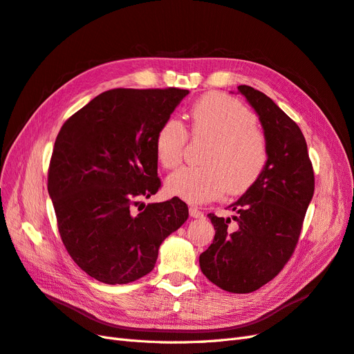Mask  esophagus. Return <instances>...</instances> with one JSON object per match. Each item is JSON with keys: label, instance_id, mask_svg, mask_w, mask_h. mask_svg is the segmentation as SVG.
Instances as JSON below:
<instances>
[{"label": "esophagus", "instance_id": "obj_1", "mask_svg": "<svg viewBox=\"0 0 354 354\" xmlns=\"http://www.w3.org/2000/svg\"><path fill=\"white\" fill-rule=\"evenodd\" d=\"M189 214L192 218H202L203 217V212L198 207H194V205L189 208Z\"/></svg>", "mask_w": 354, "mask_h": 354}]
</instances>
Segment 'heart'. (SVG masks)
Wrapping results in <instances>:
<instances>
[{
	"mask_svg": "<svg viewBox=\"0 0 354 354\" xmlns=\"http://www.w3.org/2000/svg\"><path fill=\"white\" fill-rule=\"evenodd\" d=\"M255 115L229 95L209 93L190 109V130L205 138L201 167H181L165 181L171 196L190 203L220 198L227 190L239 195L248 190L263 173L267 162V142L255 127ZM187 133L176 118H169L155 137L159 164L174 168L183 156Z\"/></svg>",
	"mask_w": 354,
	"mask_h": 354,
	"instance_id": "1",
	"label": "heart"
}]
</instances>
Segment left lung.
<instances>
[{"instance_id": "left-lung-1", "label": "left lung", "mask_w": 354, "mask_h": 354, "mask_svg": "<svg viewBox=\"0 0 354 354\" xmlns=\"http://www.w3.org/2000/svg\"><path fill=\"white\" fill-rule=\"evenodd\" d=\"M238 91L259 115L267 142L261 176L233 202L230 217H208L216 236L199 255L202 273L227 292L248 294L279 273L292 255L308 203L315 174L299 127L270 97L248 85Z\"/></svg>"}]
</instances>
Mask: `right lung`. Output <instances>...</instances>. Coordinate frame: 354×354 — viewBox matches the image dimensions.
Masks as SVG:
<instances>
[{
    "instance_id": "add662e5",
    "label": "right lung",
    "mask_w": 354,
    "mask_h": 354,
    "mask_svg": "<svg viewBox=\"0 0 354 354\" xmlns=\"http://www.w3.org/2000/svg\"><path fill=\"white\" fill-rule=\"evenodd\" d=\"M189 90L115 88L63 124L48 168V195L63 245L81 269L108 285L140 279L160 243L189 217L173 198L133 212L160 187L155 137Z\"/></svg>"
}]
</instances>
